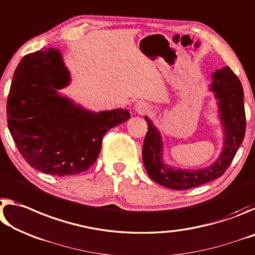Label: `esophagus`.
<instances>
[{
	"instance_id": "esophagus-1",
	"label": "esophagus",
	"mask_w": 255,
	"mask_h": 255,
	"mask_svg": "<svg viewBox=\"0 0 255 255\" xmlns=\"http://www.w3.org/2000/svg\"><path fill=\"white\" fill-rule=\"evenodd\" d=\"M134 110L137 114H145L149 111V105L143 100H140L134 105Z\"/></svg>"
}]
</instances>
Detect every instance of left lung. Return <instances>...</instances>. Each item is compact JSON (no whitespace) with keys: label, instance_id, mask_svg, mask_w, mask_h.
<instances>
[{"label":"left lung","instance_id":"obj_1","mask_svg":"<svg viewBox=\"0 0 255 255\" xmlns=\"http://www.w3.org/2000/svg\"><path fill=\"white\" fill-rule=\"evenodd\" d=\"M209 90L217 99L218 119L222 123L224 142L217 160L206 168L182 169L167 165L164 160V142L159 130L148 116L142 148V160L148 175L158 184L172 190H189L222 176L231 165L245 135L244 91L240 79L225 66L212 73Z\"/></svg>","mask_w":255,"mask_h":255}]
</instances>
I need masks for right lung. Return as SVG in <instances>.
<instances>
[{"instance_id": "1", "label": "right lung", "mask_w": 255, "mask_h": 255, "mask_svg": "<svg viewBox=\"0 0 255 255\" xmlns=\"http://www.w3.org/2000/svg\"><path fill=\"white\" fill-rule=\"evenodd\" d=\"M71 76L57 48L21 58L7 96V127L29 165L54 176L85 172L102 149L112 128L130 119L122 108L93 112L58 93Z\"/></svg>"}]
</instances>
